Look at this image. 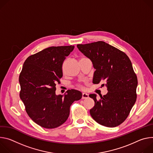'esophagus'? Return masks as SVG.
Segmentation results:
<instances>
[{
    "mask_svg": "<svg viewBox=\"0 0 153 153\" xmlns=\"http://www.w3.org/2000/svg\"><path fill=\"white\" fill-rule=\"evenodd\" d=\"M89 98V95L86 93H82V99H86Z\"/></svg>",
    "mask_w": 153,
    "mask_h": 153,
    "instance_id": "obj_1",
    "label": "esophagus"
}]
</instances>
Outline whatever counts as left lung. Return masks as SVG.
Wrapping results in <instances>:
<instances>
[{"label": "left lung", "mask_w": 153, "mask_h": 153, "mask_svg": "<svg viewBox=\"0 0 153 153\" xmlns=\"http://www.w3.org/2000/svg\"><path fill=\"white\" fill-rule=\"evenodd\" d=\"M81 53L91 59L95 71L93 83L105 80L108 92L95 101L90 114L98 123L106 127H115L128 117L137 98V78L128 56L122 51L103 41L78 44Z\"/></svg>", "instance_id": "8db88e82"}]
</instances>
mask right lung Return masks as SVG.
Wrapping results in <instances>:
<instances>
[{
  "label": "right lung",
  "instance_id": "1",
  "mask_svg": "<svg viewBox=\"0 0 153 153\" xmlns=\"http://www.w3.org/2000/svg\"><path fill=\"white\" fill-rule=\"evenodd\" d=\"M74 45L50 47L30 56L23 64L19 81L20 98L31 120L42 128L53 129L69 116L70 107L82 93L68 90L56 95V84L62 76V63Z\"/></svg>",
  "mask_w": 153,
  "mask_h": 153
}]
</instances>
